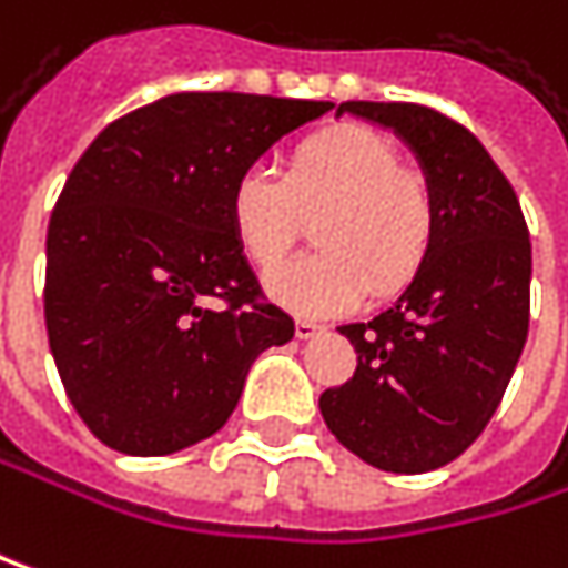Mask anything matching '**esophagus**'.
<instances>
[{
    "label": "esophagus",
    "mask_w": 568,
    "mask_h": 568,
    "mask_svg": "<svg viewBox=\"0 0 568 568\" xmlns=\"http://www.w3.org/2000/svg\"><path fill=\"white\" fill-rule=\"evenodd\" d=\"M326 333V326H320V323H313V320H300L296 323V339H316V336H323Z\"/></svg>",
    "instance_id": "34e87169"
}]
</instances>
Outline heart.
I'll return each instance as SVG.
<instances>
[{"label":"heart","mask_w":568,"mask_h":568,"mask_svg":"<svg viewBox=\"0 0 568 568\" xmlns=\"http://www.w3.org/2000/svg\"><path fill=\"white\" fill-rule=\"evenodd\" d=\"M320 211L317 241L327 252L287 263L265 282L268 296L293 313H353L373 290H403L433 248V189L373 129L336 125L310 135L282 175L248 165L229 192L232 235L262 272L288 254L302 222Z\"/></svg>","instance_id":"obj_1"}]
</instances>
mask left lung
<instances>
[{
    "label": "left lung",
    "instance_id": "obj_1",
    "mask_svg": "<svg viewBox=\"0 0 568 568\" xmlns=\"http://www.w3.org/2000/svg\"><path fill=\"white\" fill-rule=\"evenodd\" d=\"M346 112L409 145L436 235L393 310L339 329L359 366L320 409L363 463L416 476L463 456L493 419L529 336L532 245L509 179L466 125L413 102H343L336 115Z\"/></svg>",
    "mask_w": 568,
    "mask_h": 568
}]
</instances>
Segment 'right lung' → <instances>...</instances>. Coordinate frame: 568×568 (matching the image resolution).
Here are the masks:
<instances>
[{
	"label": "right lung",
	"mask_w": 568,
	"mask_h": 568,
	"mask_svg": "<svg viewBox=\"0 0 568 568\" xmlns=\"http://www.w3.org/2000/svg\"><path fill=\"white\" fill-rule=\"evenodd\" d=\"M333 102L175 92L105 125L45 235V329L69 403L109 449L169 456L219 433L248 366L296 323L262 303L229 192Z\"/></svg>",
	"instance_id": "add662e5"
}]
</instances>
